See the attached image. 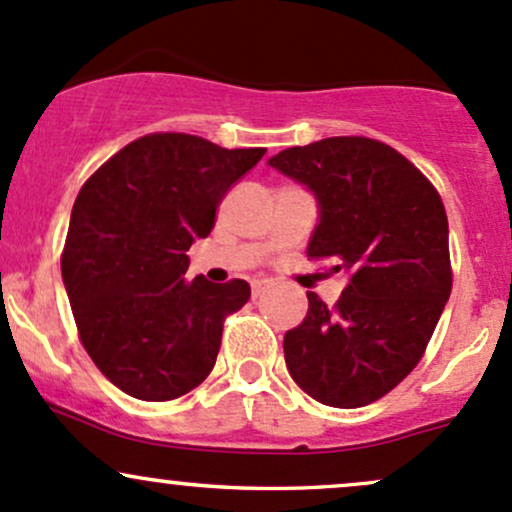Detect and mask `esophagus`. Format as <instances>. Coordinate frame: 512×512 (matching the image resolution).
I'll return each mask as SVG.
<instances>
[{"mask_svg": "<svg viewBox=\"0 0 512 512\" xmlns=\"http://www.w3.org/2000/svg\"><path fill=\"white\" fill-rule=\"evenodd\" d=\"M267 287H270V282H265V279H257V282H252V299L260 297Z\"/></svg>", "mask_w": 512, "mask_h": 512, "instance_id": "34e87169", "label": "esophagus"}]
</instances>
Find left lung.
<instances>
[{"label":"left lung","instance_id":"left-lung-1","mask_svg":"<svg viewBox=\"0 0 512 512\" xmlns=\"http://www.w3.org/2000/svg\"><path fill=\"white\" fill-rule=\"evenodd\" d=\"M270 166L319 198L306 255L348 279L331 309L306 292V319L284 336L289 375L321 405H370L422 360L451 294L439 191L397 149L368 137L284 149Z\"/></svg>","mask_w":512,"mask_h":512}]
</instances>
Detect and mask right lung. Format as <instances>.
Here are the masks:
<instances>
[{
	"label": "right lung",
	"mask_w": 512,
	"mask_h": 512,
	"mask_svg": "<svg viewBox=\"0 0 512 512\" xmlns=\"http://www.w3.org/2000/svg\"><path fill=\"white\" fill-rule=\"evenodd\" d=\"M265 149H223L184 132L134 139L85 181L61 255L78 336L127 395L166 402L213 370L245 279L186 282L188 247L208 238L228 188Z\"/></svg>",
	"instance_id": "add662e5"
}]
</instances>
